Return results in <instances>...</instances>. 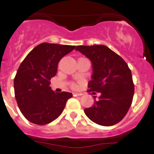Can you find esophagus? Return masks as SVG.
Here are the masks:
<instances>
[{
  "mask_svg": "<svg viewBox=\"0 0 154 154\" xmlns=\"http://www.w3.org/2000/svg\"><path fill=\"white\" fill-rule=\"evenodd\" d=\"M73 96H74V97L82 96V94H77V93H73Z\"/></svg>",
  "mask_w": 154,
  "mask_h": 154,
  "instance_id": "obj_1",
  "label": "esophagus"
}]
</instances>
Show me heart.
<instances>
[{
    "mask_svg": "<svg viewBox=\"0 0 154 154\" xmlns=\"http://www.w3.org/2000/svg\"><path fill=\"white\" fill-rule=\"evenodd\" d=\"M71 86H72V88H73V89H74V88H76V85H75L74 84H72Z\"/></svg>",
    "mask_w": 154,
    "mask_h": 154,
    "instance_id": "b5f03b06",
    "label": "heart"
}]
</instances>
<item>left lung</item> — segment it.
Here are the masks:
<instances>
[{
	"instance_id": "left-lung-1",
	"label": "left lung",
	"mask_w": 154,
	"mask_h": 154,
	"mask_svg": "<svg viewBox=\"0 0 154 154\" xmlns=\"http://www.w3.org/2000/svg\"><path fill=\"white\" fill-rule=\"evenodd\" d=\"M81 52L92 62V80L88 92L99 93L94 104L84 112L91 120L103 126H111L121 122L126 115L133 101L134 85L131 70L119 55L103 45H78Z\"/></svg>"
}]
</instances>
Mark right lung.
I'll use <instances>...</instances> for the list:
<instances>
[{
  "label": "right lung",
  "mask_w": 154,
  "mask_h": 154,
  "mask_svg": "<svg viewBox=\"0 0 154 154\" xmlns=\"http://www.w3.org/2000/svg\"><path fill=\"white\" fill-rule=\"evenodd\" d=\"M74 45L42 43L24 59L14 78V93L24 117L37 125L49 124L63 112L72 94L55 93L50 80L57 74L60 60Z\"/></svg>",
  "instance_id": "add662e5"
}]
</instances>
